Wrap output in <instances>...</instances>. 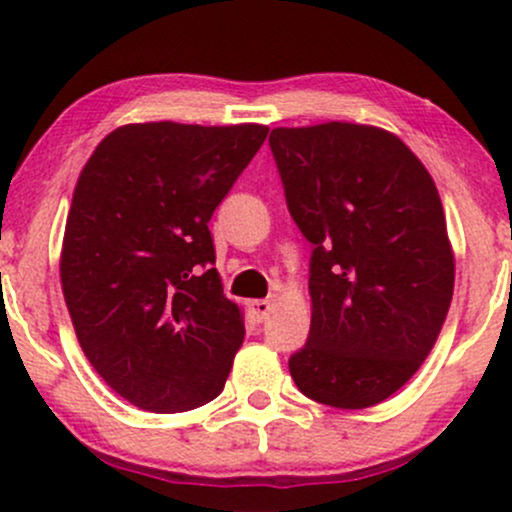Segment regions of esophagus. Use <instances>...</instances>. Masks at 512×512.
I'll list each match as a JSON object with an SVG mask.
<instances>
[{
  "label": "esophagus",
  "mask_w": 512,
  "mask_h": 512,
  "mask_svg": "<svg viewBox=\"0 0 512 512\" xmlns=\"http://www.w3.org/2000/svg\"><path fill=\"white\" fill-rule=\"evenodd\" d=\"M274 305H276V296H272V298H262V301H252L250 310H252V315L257 317V322H262V320H267L269 313H272Z\"/></svg>",
  "instance_id": "34e87169"
}]
</instances>
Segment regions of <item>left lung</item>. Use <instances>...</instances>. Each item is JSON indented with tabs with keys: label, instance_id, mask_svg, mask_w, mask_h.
<instances>
[{
	"label": "left lung",
	"instance_id": "1",
	"mask_svg": "<svg viewBox=\"0 0 512 512\" xmlns=\"http://www.w3.org/2000/svg\"><path fill=\"white\" fill-rule=\"evenodd\" d=\"M269 144L313 243L310 334L291 378L327 407H373L421 368L448 315L455 252L438 187L383 127H276Z\"/></svg>",
	"mask_w": 512,
	"mask_h": 512
}]
</instances>
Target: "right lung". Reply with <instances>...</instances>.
Masks as SVG:
<instances>
[{"mask_svg":"<svg viewBox=\"0 0 512 512\" xmlns=\"http://www.w3.org/2000/svg\"><path fill=\"white\" fill-rule=\"evenodd\" d=\"M267 132L134 122L81 168L60 252L64 303L91 366L134 407L197 409L226 385L245 313L211 267L209 219Z\"/></svg>","mask_w":512,"mask_h":512,"instance_id":"right-lung-1","label":"right lung"}]
</instances>
